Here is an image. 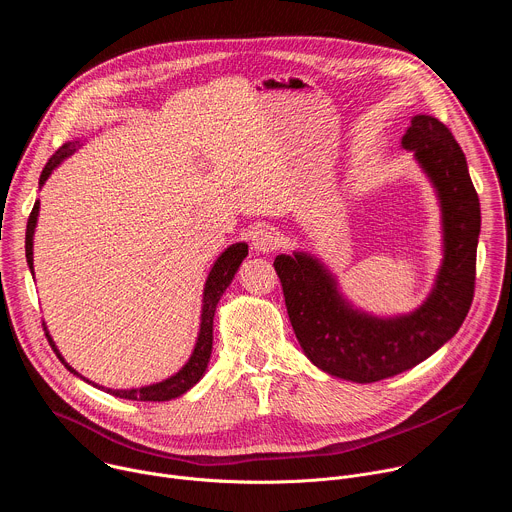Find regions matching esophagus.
Segmentation results:
<instances>
[{"label":"esophagus","instance_id":"34e87169","mask_svg":"<svg viewBox=\"0 0 512 512\" xmlns=\"http://www.w3.org/2000/svg\"><path fill=\"white\" fill-rule=\"evenodd\" d=\"M251 245H253V251L255 253H263V255H269L273 253L277 247H279V237L269 231V229H257L251 237Z\"/></svg>","mask_w":512,"mask_h":512}]
</instances>
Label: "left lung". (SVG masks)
Masks as SVG:
<instances>
[{"instance_id":"left-lung-1","label":"left lung","mask_w":512,"mask_h":512,"mask_svg":"<svg viewBox=\"0 0 512 512\" xmlns=\"http://www.w3.org/2000/svg\"><path fill=\"white\" fill-rule=\"evenodd\" d=\"M401 148L429 180L442 218V263L421 306L375 316L342 294L338 277L318 255L294 251L273 261L304 354L320 371L352 383H377L429 358L460 330L474 298L480 200L466 156L431 115L411 117Z\"/></svg>"}]
</instances>
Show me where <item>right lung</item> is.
<instances>
[{"instance_id": "right-lung-1", "label": "right lung", "mask_w": 512, "mask_h": 512, "mask_svg": "<svg viewBox=\"0 0 512 512\" xmlns=\"http://www.w3.org/2000/svg\"><path fill=\"white\" fill-rule=\"evenodd\" d=\"M81 139L75 141H66L62 148L48 160V164L44 166L42 174H40V188L46 184V180L50 178V174L72 154H75L81 148ZM38 214H40V200H36L30 218H28V227H26V261L28 267L34 275V233H36V225H38ZM249 255V245L245 241L229 245L221 255L216 257V261L212 263L206 281H204V289H202V310H200V328H198V336H196V344L194 350L190 354V358L186 360L184 367L174 373L172 377L160 381V383H152V385H145V387H133V389H107L101 387L93 381H89L87 377H83L81 373H77L75 369L70 367V364L64 360V356L60 354V350L56 348L48 328L46 330V338L50 342V346L54 348L56 356L62 360L64 367L72 373L77 375L79 379L87 381L93 387H99L101 391L115 395L119 399H129V401H170L176 399L180 395H184L186 391H190L206 373L208 369V362H210V354H212V320H214V312L218 306V300L223 298V294L227 291V287L231 285L235 273L239 271L243 259Z\"/></svg>"}]
</instances>
